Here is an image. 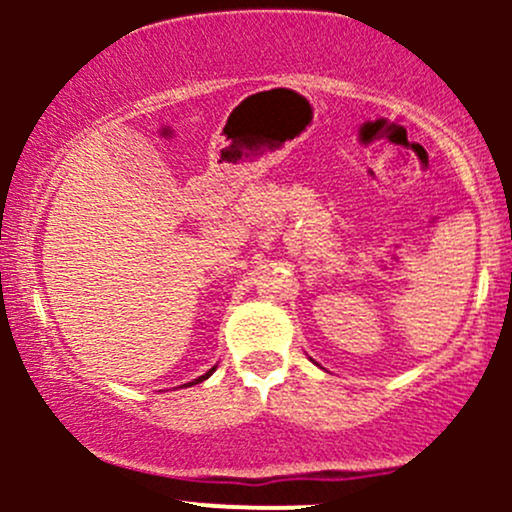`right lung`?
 Listing matches in <instances>:
<instances>
[{
  "instance_id": "1",
  "label": "right lung",
  "mask_w": 512,
  "mask_h": 512,
  "mask_svg": "<svg viewBox=\"0 0 512 512\" xmlns=\"http://www.w3.org/2000/svg\"><path fill=\"white\" fill-rule=\"evenodd\" d=\"M210 374H213V371H208V374H205V376H200V379H195V381H190V386H193V384H198V381H203V379H208V376Z\"/></svg>"
}]
</instances>
